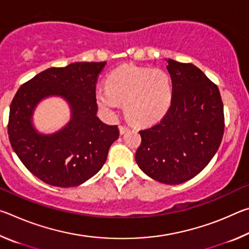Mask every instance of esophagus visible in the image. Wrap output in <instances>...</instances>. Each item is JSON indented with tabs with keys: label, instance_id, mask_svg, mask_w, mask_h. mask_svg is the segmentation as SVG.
<instances>
[{
	"label": "esophagus",
	"instance_id": "1",
	"mask_svg": "<svg viewBox=\"0 0 249 249\" xmlns=\"http://www.w3.org/2000/svg\"><path fill=\"white\" fill-rule=\"evenodd\" d=\"M120 133L123 135V134H125L126 132H127V130L129 129V127L128 126H125V125H120Z\"/></svg>",
	"mask_w": 249,
	"mask_h": 249
}]
</instances>
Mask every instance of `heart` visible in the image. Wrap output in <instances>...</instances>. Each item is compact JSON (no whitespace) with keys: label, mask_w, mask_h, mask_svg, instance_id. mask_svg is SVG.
Segmentation results:
<instances>
[{"label":"heart","mask_w":249,"mask_h":249,"mask_svg":"<svg viewBox=\"0 0 249 249\" xmlns=\"http://www.w3.org/2000/svg\"><path fill=\"white\" fill-rule=\"evenodd\" d=\"M96 103L105 114L115 116L120 104L132 123L141 126L159 122L174 99V83L162 69L121 66L107 78V88H98Z\"/></svg>","instance_id":"b5f03b06"}]
</instances>
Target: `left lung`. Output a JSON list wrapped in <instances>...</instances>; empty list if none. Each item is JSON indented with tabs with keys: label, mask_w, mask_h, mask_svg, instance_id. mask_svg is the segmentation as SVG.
<instances>
[{
	"label": "left lung",
	"mask_w": 249,
	"mask_h": 249,
	"mask_svg": "<svg viewBox=\"0 0 249 249\" xmlns=\"http://www.w3.org/2000/svg\"><path fill=\"white\" fill-rule=\"evenodd\" d=\"M174 99L158 124L140 132L135 159L142 172L166 184H180L204 169L224 134L218 88L192 64L165 59Z\"/></svg>",
	"instance_id": "obj_1"
}]
</instances>
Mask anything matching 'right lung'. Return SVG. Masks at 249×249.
<instances>
[{"label": "right lung", "instance_id": "right-lung-1", "mask_svg": "<svg viewBox=\"0 0 249 249\" xmlns=\"http://www.w3.org/2000/svg\"><path fill=\"white\" fill-rule=\"evenodd\" d=\"M107 62H73L49 68L24 83L10 107L12 148L34 176L54 187H77L98 174L111 145L120 136L116 125L98 117L95 83ZM58 96L71 108V120L52 134L38 132L33 113L41 102Z\"/></svg>", "mask_w": 249, "mask_h": 249}]
</instances>
